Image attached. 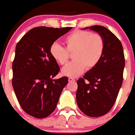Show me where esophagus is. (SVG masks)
<instances>
[{
	"label": "esophagus",
	"mask_w": 135,
	"mask_h": 135,
	"mask_svg": "<svg viewBox=\"0 0 135 135\" xmlns=\"http://www.w3.org/2000/svg\"><path fill=\"white\" fill-rule=\"evenodd\" d=\"M68 81H69V82H72V81H75V79L72 78V77H69L68 78Z\"/></svg>",
	"instance_id": "esophagus-1"
}]
</instances>
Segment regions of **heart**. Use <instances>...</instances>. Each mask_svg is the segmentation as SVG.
<instances>
[{"label":"heart","instance_id":"obj_1","mask_svg":"<svg viewBox=\"0 0 135 135\" xmlns=\"http://www.w3.org/2000/svg\"><path fill=\"white\" fill-rule=\"evenodd\" d=\"M66 48L54 42L50 48V53L54 60L64 65L69 59V53H73V62L62 68L63 75L76 77L86 68L90 69L99 62L104 52V41L97 33L87 31L77 30L64 39Z\"/></svg>","mask_w":135,"mask_h":135}]
</instances>
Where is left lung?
Wrapping results in <instances>:
<instances>
[{"label":"left lung","instance_id":"1","mask_svg":"<svg viewBox=\"0 0 135 135\" xmlns=\"http://www.w3.org/2000/svg\"><path fill=\"white\" fill-rule=\"evenodd\" d=\"M104 41V52L98 64L77 81L76 100L81 111L90 117H100L112 109L122 85L125 57L121 42L105 27L93 25Z\"/></svg>","mask_w":135,"mask_h":135}]
</instances>
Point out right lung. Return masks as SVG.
I'll return each instance as SVG.
<instances>
[{
    "label": "right lung",
    "instance_id": "obj_1",
    "mask_svg": "<svg viewBox=\"0 0 135 135\" xmlns=\"http://www.w3.org/2000/svg\"><path fill=\"white\" fill-rule=\"evenodd\" d=\"M71 29L44 26L33 28L16 46L12 86L23 110L36 118H45L55 110L68 83L67 77L53 79L60 67L50 55V48Z\"/></svg>",
    "mask_w": 135,
    "mask_h": 135
}]
</instances>
